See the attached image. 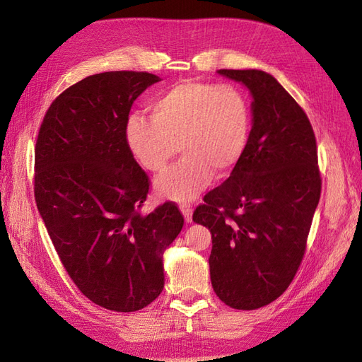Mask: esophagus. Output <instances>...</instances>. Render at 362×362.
<instances>
[{
  "mask_svg": "<svg viewBox=\"0 0 362 362\" xmlns=\"http://www.w3.org/2000/svg\"><path fill=\"white\" fill-rule=\"evenodd\" d=\"M181 211H182V216H184V218H185V222H192V214H193V206L190 205V204H187V202H184V204H181Z\"/></svg>",
  "mask_w": 362,
  "mask_h": 362,
  "instance_id": "obj_1",
  "label": "esophagus"
}]
</instances>
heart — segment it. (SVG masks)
Instances as JSON below:
<instances>
[{
  "label": "heart",
  "mask_w": 362,
  "mask_h": 362,
  "mask_svg": "<svg viewBox=\"0 0 362 362\" xmlns=\"http://www.w3.org/2000/svg\"><path fill=\"white\" fill-rule=\"evenodd\" d=\"M149 117L131 116L127 141L145 169L161 173L178 148L184 157L157 181V192L175 201L194 198L242 160L250 131V108L237 87L182 81L148 104Z\"/></svg>",
  "instance_id": "b5f03b06"
}]
</instances>
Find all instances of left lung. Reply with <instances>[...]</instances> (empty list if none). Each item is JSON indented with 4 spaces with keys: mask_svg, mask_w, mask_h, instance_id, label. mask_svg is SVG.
I'll return each instance as SVG.
<instances>
[{
    "mask_svg": "<svg viewBox=\"0 0 362 362\" xmlns=\"http://www.w3.org/2000/svg\"><path fill=\"white\" fill-rule=\"evenodd\" d=\"M252 95V129L231 177L204 196L193 221L211 233L214 293L257 310L288 288L303 259L322 178L308 116L267 72L218 69Z\"/></svg>",
    "mask_w": 362,
    "mask_h": 362,
    "instance_id": "obj_1",
    "label": "left lung"
}]
</instances>
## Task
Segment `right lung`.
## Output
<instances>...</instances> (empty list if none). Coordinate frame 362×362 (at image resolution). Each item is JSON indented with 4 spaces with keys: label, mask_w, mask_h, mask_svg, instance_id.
I'll return each instance as SVG.
<instances>
[{
    "label": "right lung",
    "mask_w": 362,
    "mask_h": 362,
    "mask_svg": "<svg viewBox=\"0 0 362 362\" xmlns=\"http://www.w3.org/2000/svg\"><path fill=\"white\" fill-rule=\"evenodd\" d=\"M157 81L87 76L52 101L36 140L35 198L62 264L87 299L117 313L158 298L163 252L184 225L175 202L141 214L151 181L127 141L131 105Z\"/></svg>",
    "instance_id": "obj_1"
}]
</instances>
